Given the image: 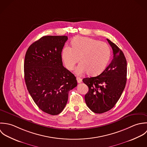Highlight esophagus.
I'll return each instance as SVG.
<instances>
[{"label": "esophagus", "instance_id": "esophagus-1", "mask_svg": "<svg viewBox=\"0 0 147 147\" xmlns=\"http://www.w3.org/2000/svg\"><path fill=\"white\" fill-rule=\"evenodd\" d=\"M77 82H78V84L81 83V82H82V79H81V78H80V77H77Z\"/></svg>", "mask_w": 147, "mask_h": 147}]
</instances>
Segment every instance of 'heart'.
I'll return each mask as SVG.
<instances>
[{"label": "heart", "mask_w": 147, "mask_h": 147, "mask_svg": "<svg viewBox=\"0 0 147 147\" xmlns=\"http://www.w3.org/2000/svg\"><path fill=\"white\" fill-rule=\"evenodd\" d=\"M71 48L65 47L62 51V59L66 67L72 70L80 59L81 62L76 70L78 75L87 72L96 76L103 71L111 56L108 44L86 37H77L71 42Z\"/></svg>", "instance_id": "obj_1"}]
</instances>
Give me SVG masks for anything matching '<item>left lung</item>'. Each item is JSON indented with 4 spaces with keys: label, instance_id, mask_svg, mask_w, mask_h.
<instances>
[{
    "label": "left lung",
    "instance_id": "8db88e82",
    "mask_svg": "<svg viewBox=\"0 0 147 147\" xmlns=\"http://www.w3.org/2000/svg\"><path fill=\"white\" fill-rule=\"evenodd\" d=\"M113 51V59L99 76L85 78L83 82L88 88L85 102L94 113L102 114L114 107L127 82V61L116 44L107 39Z\"/></svg>",
    "mask_w": 147,
    "mask_h": 147
}]
</instances>
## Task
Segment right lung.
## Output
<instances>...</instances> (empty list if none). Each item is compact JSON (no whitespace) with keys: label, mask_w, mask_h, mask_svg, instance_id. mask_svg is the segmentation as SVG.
<instances>
[{"label":"right lung","mask_w":147,"mask_h":147,"mask_svg":"<svg viewBox=\"0 0 147 147\" xmlns=\"http://www.w3.org/2000/svg\"><path fill=\"white\" fill-rule=\"evenodd\" d=\"M66 36H45L31 44L25 56V82L34 103L42 111L58 115L64 109L76 77L63 67L61 52Z\"/></svg>","instance_id":"right-lung-1"}]
</instances>
